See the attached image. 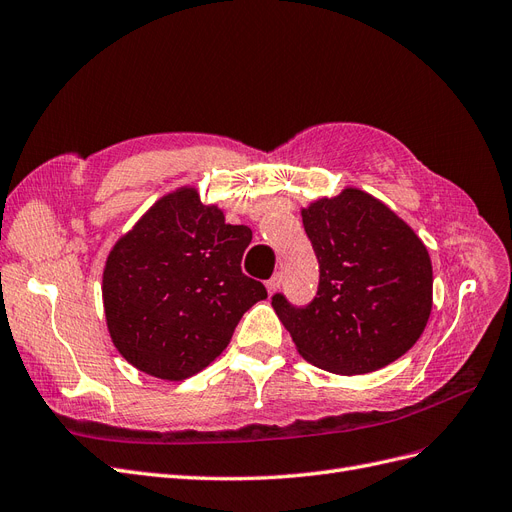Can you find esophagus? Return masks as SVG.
Returning <instances> with one entry per match:
<instances>
[{
    "label": "esophagus",
    "mask_w": 512,
    "mask_h": 512,
    "mask_svg": "<svg viewBox=\"0 0 512 512\" xmlns=\"http://www.w3.org/2000/svg\"><path fill=\"white\" fill-rule=\"evenodd\" d=\"M279 286H281V275H279V273H275V275L267 281V290L273 294L275 290H279Z\"/></svg>",
    "instance_id": "1"
}]
</instances>
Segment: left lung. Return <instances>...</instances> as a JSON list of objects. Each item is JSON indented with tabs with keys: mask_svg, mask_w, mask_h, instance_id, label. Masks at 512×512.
Here are the masks:
<instances>
[{
	"mask_svg": "<svg viewBox=\"0 0 512 512\" xmlns=\"http://www.w3.org/2000/svg\"><path fill=\"white\" fill-rule=\"evenodd\" d=\"M303 226L320 262L317 292L303 307L271 298L298 354L339 375L407 354L432 311V262L413 228L358 188L311 203Z\"/></svg>",
	"mask_w": 512,
	"mask_h": 512,
	"instance_id": "8db88e82",
	"label": "left lung"
}]
</instances>
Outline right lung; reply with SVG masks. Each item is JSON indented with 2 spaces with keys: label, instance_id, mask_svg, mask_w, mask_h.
Wrapping results in <instances>:
<instances>
[{
  "label": "right lung",
  "instance_id": "add662e5",
  "mask_svg": "<svg viewBox=\"0 0 512 512\" xmlns=\"http://www.w3.org/2000/svg\"><path fill=\"white\" fill-rule=\"evenodd\" d=\"M250 226L226 224L195 188L156 201L105 262L103 307L110 337L135 368L188 379L214 362L254 303L260 281L241 273Z\"/></svg>",
  "mask_w": 512,
  "mask_h": 512
}]
</instances>
